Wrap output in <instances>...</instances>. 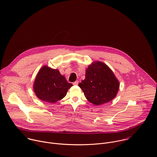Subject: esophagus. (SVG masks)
<instances>
[{
	"instance_id": "34e87169",
	"label": "esophagus",
	"mask_w": 157,
	"mask_h": 157,
	"mask_svg": "<svg viewBox=\"0 0 157 157\" xmlns=\"http://www.w3.org/2000/svg\"><path fill=\"white\" fill-rule=\"evenodd\" d=\"M78 83H79V81H76L74 82L73 84L74 85H78Z\"/></svg>"
}]
</instances>
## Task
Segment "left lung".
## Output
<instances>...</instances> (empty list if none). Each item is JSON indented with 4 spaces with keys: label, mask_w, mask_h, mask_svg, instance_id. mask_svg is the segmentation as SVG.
<instances>
[{
    "label": "left lung",
    "mask_w": 157,
    "mask_h": 157,
    "mask_svg": "<svg viewBox=\"0 0 157 157\" xmlns=\"http://www.w3.org/2000/svg\"><path fill=\"white\" fill-rule=\"evenodd\" d=\"M78 86L90 103L99 105L115 97L120 83L107 65L95 62L88 67L85 79Z\"/></svg>",
    "instance_id": "1"
}]
</instances>
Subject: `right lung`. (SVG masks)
<instances>
[{
	"instance_id": "obj_1",
	"label": "right lung",
	"mask_w": 157,
	"mask_h": 157,
	"mask_svg": "<svg viewBox=\"0 0 157 157\" xmlns=\"http://www.w3.org/2000/svg\"><path fill=\"white\" fill-rule=\"evenodd\" d=\"M72 86L61 75L59 70L44 66L37 73L34 84V90L39 99L55 103L62 99Z\"/></svg>"
}]
</instances>
